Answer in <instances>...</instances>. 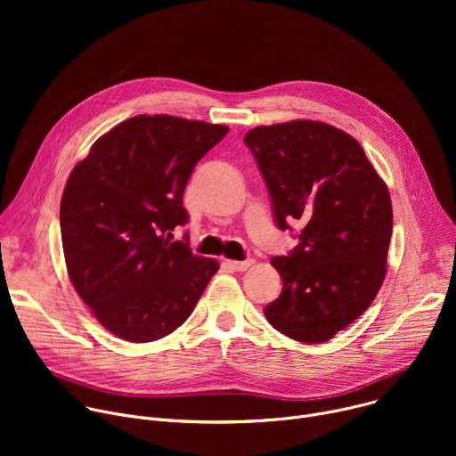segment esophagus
I'll return each mask as SVG.
<instances>
[{
	"label": "esophagus",
	"mask_w": 456,
	"mask_h": 456,
	"mask_svg": "<svg viewBox=\"0 0 456 456\" xmlns=\"http://www.w3.org/2000/svg\"><path fill=\"white\" fill-rule=\"evenodd\" d=\"M229 265H231V269H234V271H247L248 267H252L254 265V259H243V262H238V259H229L227 262Z\"/></svg>",
	"instance_id": "esophagus-1"
}]
</instances>
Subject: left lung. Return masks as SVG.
I'll use <instances>...</instances> for the list:
<instances>
[{
  "label": "left lung",
  "mask_w": 456,
  "mask_h": 456,
  "mask_svg": "<svg viewBox=\"0 0 456 456\" xmlns=\"http://www.w3.org/2000/svg\"><path fill=\"white\" fill-rule=\"evenodd\" d=\"M280 229L305 227L289 256L271 259L283 280L265 306L276 330L324 343L375 299L392 238V199L361 144L327 122L297 118L257 126L245 135Z\"/></svg>",
  "instance_id": "1"
}]
</instances>
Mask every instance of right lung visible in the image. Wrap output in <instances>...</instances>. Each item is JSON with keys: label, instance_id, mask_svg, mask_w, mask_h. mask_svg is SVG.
Here are the masks:
<instances>
[{"label": "right lung", "instance_id": "right-lung-1", "mask_svg": "<svg viewBox=\"0 0 456 456\" xmlns=\"http://www.w3.org/2000/svg\"><path fill=\"white\" fill-rule=\"evenodd\" d=\"M227 126L137 115L99 137L61 199L70 281L95 319L129 343L166 338L191 315L220 269L171 231L187 222L183 189Z\"/></svg>", "mask_w": 456, "mask_h": 456}]
</instances>
